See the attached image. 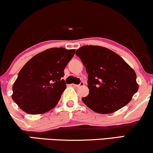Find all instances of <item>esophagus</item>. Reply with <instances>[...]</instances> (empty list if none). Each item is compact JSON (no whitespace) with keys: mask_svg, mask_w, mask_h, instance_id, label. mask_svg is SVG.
<instances>
[{"mask_svg":"<svg viewBox=\"0 0 153 153\" xmlns=\"http://www.w3.org/2000/svg\"><path fill=\"white\" fill-rule=\"evenodd\" d=\"M73 85L74 86V87H76V88H80V87H82V86H83V85H84V82H80V83L79 84V85H75V84H73Z\"/></svg>","mask_w":153,"mask_h":153,"instance_id":"esophagus-1","label":"esophagus"}]
</instances>
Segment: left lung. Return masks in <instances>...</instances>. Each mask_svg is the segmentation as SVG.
I'll use <instances>...</instances> for the list:
<instances>
[{
  "label": "left lung",
  "mask_w": 153,
  "mask_h": 153,
  "mask_svg": "<svg viewBox=\"0 0 153 153\" xmlns=\"http://www.w3.org/2000/svg\"><path fill=\"white\" fill-rule=\"evenodd\" d=\"M86 68L89 94L82 100L90 109L109 114L126 105L138 90L134 70L111 50L85 45L77 50Z\"/></svg>",
  "instance_id": "obj_1"
}]
</instances>
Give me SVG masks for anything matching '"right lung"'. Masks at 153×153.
Masks as SVG:
<instances>
[{
    "label": "right lung",
    "instance_id": "1",
    "mask_svg": "<svg viewBox=\"0 0 153 153\" xmlns=\"http://www.w3.org/2000/svg\"><path fill=\"white\" fill-rule=\"evenodd\" d=\"M75 50L53 48L36 55L18 73L12 99L30 115L43 114L56 106L66 88L64 69Z\"/></svg>",
    "mask_w": 153,
    "mask_h": 153
}]
</instances>
